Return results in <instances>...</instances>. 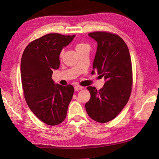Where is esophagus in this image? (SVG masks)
<instances>
[{
  "instance_id": "1",
  "label": "esophagus",
  "mask_w": 159,
  "mask_h": 159,
  "mask_svg": "<svg viewBox=\"0 0 159 159\" xmlns=\"http://www.w3.org/2000/svg\"><path fill=\"white\" fill-rule=\"evenodd\" d=\"M83 88H84V87H82V86H81V85H75V86L74 87V89H75V91H79V90H80V89H82Z\"/></svg>"
}]
</instances>
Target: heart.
I'll list each match as a JSON object with an SVG mask.
<instances>
[{
	"mask_svg": "<svg viewBox=\"0 0 159 159\" xmlns=\"http://www.w3.org/2000/svg\"><path fill=\"white\" fill-rule=\"evenodd\" d=\"M87 46H89V45H87V44H86V43H77V45H75V50L78 51V50H79V49L83 48H84L85 47H87ZM63 53H64V51H62L61 54H60V57H61L62 56Z\"/></svg>",
	"mask_w": 159,
	"mask_h": 159,
	"instance_id": "heart-1",
	"label": "heart"
}]
</instances>
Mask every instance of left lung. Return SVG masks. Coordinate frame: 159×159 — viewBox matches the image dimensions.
Listing matches in <instances>:
<instances>
[{
    "label": "left lung",
    "mask_w": 159,
    "mask_h": 159,
    "mask_svg": "<svg viewBox=\"0 0 159 159\" xmlns=\"http://www.w3.org/2000/svg\"><path fill=\"white\" fill-rule=\"evenodd\" d=\"M88 35L97 42L91 74L97 72L106 81L99 90L87 87L91 98L85 109L95 121L106 123L116 118L129 101L133 84L132 60L127 45L118 35L107 31Z\"/></svg>",
    "instance_id": "left-lung-1"
}]
</instances>
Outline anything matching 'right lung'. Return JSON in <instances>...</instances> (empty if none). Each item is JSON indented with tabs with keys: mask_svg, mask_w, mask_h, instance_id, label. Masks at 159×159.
I'll return each instance as SVG.
<instances>
[{
	"mask_svg": "<svg viewBox=\"0 0 159 159\" xmlns=\"http://www.w3.org/2000/svg\"><path fill=\"white\" fill-rule=\"evenodd\" d=\"M48 34L29 43L21 60V79L25 101L35 116L47 125L62 123L74 95L72 85L54 84L53 70L59 68L64 47L75 37Z\"/></svg>",
	"mask_w": 159,
	"mask_h": 159,
	"instance_id": "obj_1",
	"label": "right lung"
}]
</instances>
